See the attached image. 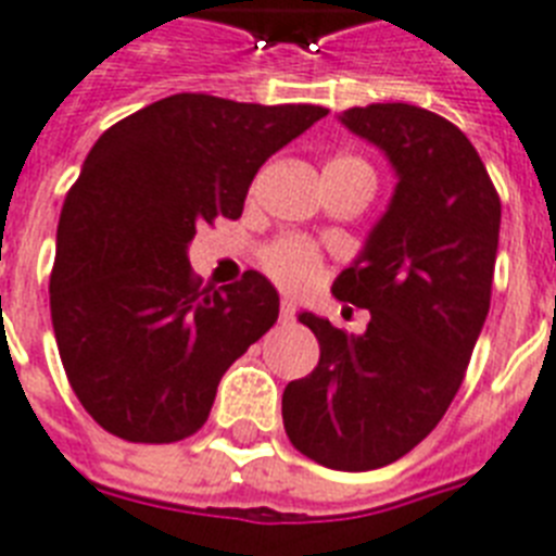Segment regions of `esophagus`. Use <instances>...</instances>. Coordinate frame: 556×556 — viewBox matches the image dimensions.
<instances>
[{
  "mask_svg": "<svg viewBox=\"0 0 556 556\" xmlns=\"http://www.w3.org/2000/svg\"><path fill=\"white\" fill-rule=\"evenodd\" d=\"M292 318H295V304H292V301L287 299L281 304V321H292Z\"/></svg>",
  "mask_w": 556,
  "mask_h": 556,
  "instance_id": "obj_1",
  "label": "esophagus"
}]
</instances>
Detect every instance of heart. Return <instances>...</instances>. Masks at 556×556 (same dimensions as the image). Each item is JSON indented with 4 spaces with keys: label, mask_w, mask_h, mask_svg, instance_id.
Masks as SVG:
<instances>
[{
    "label": "heart",
    "mask_w": 556,
    "mask_h": 556,
    "mask_svg": "<svg viewBox=\"0 0 556 556\" xmlns=\"http://www.w3.org/2000/svg\"><path fill=\"white\" fill-rule=\"evenodd\" d=\"M330 168L364 172V175L372 177L370 166L362 157H353V154H341V157L330 160L324 172H330ZM261 264L275 281L281 287H290V290H304L318 278V250L309 241H301V238H281V241L269 243L261 252Z\"/></svg>",
    "instance_id": "1"
}]
</instances>
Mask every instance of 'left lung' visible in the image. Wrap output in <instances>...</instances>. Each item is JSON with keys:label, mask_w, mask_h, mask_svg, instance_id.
I'll return each instance as SVG.
<instances>
[{"label": "left lung", "mask_w": 556, "mask_h": 556, "mask_svg": "<svg viewBox=\"0 0 556 556\" xmlns=\"http://www.w3.org/2000/svg\"><path fill=\"white\" fill-rule=\"evenodd\" d=\"M339 119L396 172L388 212L332 295L370 309L362 336L301 313L321 358L283 390L287 437L332 470H372L419 445L465 379L494 283L500 194L454 123L407 102Z\"/></svg>", "instance_id": "obj_1"}]
</instances>
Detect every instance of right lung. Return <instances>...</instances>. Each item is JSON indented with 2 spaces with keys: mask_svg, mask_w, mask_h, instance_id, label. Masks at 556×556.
Listing matches in <instances>:
<instances>
[{
  "mask_svg": "<svg viewBox=\"0 0 556 556\" xmlns=\"http://www.w3.org/2000/svg\"><path fill=\"white\" fill-rule=\"evenodd\" d=\"M321 117V105L175 94L88 152L56 226L51 321L100 428L149 445L203 428L220 376L278 321V292L255 269L201 287L189 243L201 224L241 217L257 168Z\"/></svg>",
  "mask_w": 556,
  "mask_h": 556,
  "instance_id": "1",
  "label": "right lung"
}]
</instances>
